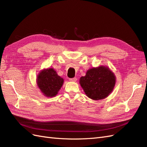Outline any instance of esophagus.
<instances>
[{
	"label": "esophagus",
	"instance_id": "34e87169",
	"mask_svg": "<svg viewBox=\"0 0 147 147\" xmlns=\"http://www.w3.org/2000/svg\"><path fill=\"white\" fill-rule=\"evenodd\" d=\"M69 80L70 82H75L77 81V78L76 77H74V78H70Z\"/></svg>",
	"mask_w": 147,
	"mask_h": 147
}]
</instances>
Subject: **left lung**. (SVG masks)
<instances>
[{"label": "left lung", "mask_w": 147, "mask_h": 147, "mask_svg": "<svg viewBox=\"0 0 147 147\" xmlns=\"http://www.w3.org/2000/svg\"><path fill=\"white\" fill-rule=\"evenodd\" d=\"M116 77L108 67L101 65L89 69L80 79V84L86 95L93 100L106 98L112 92Z\"/></svg>", "instance_id": "left-lung-1"}]
</instances>
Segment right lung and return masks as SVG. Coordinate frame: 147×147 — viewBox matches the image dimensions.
<instances>
[{
  "label": "right lung",
  "mask_w": 147,
  "mask_h": 147,
  "mask_svg": "<svg viewBox=\"0 0 147 147\" xmlns=\"http://www.w3.org/2000/svg\"><path fill=\"white\" fill-rule=\"evenodd\" d=\"M63 83L64 79L59 76L53 68L43 69L37 75V86L43 94L47 97L55 96Z\"/></svg>",
  "instance_id": "add662e5"
}]
</instances>
